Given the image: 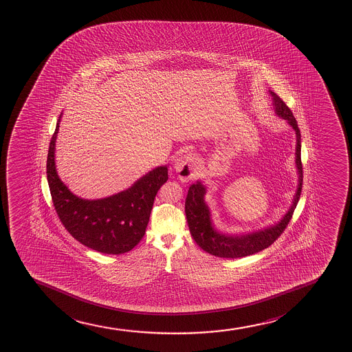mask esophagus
I'll list each match as a JSON object with an SVG mask.
<instances>
[{
  "label": "esophagus",
  "mask_w": 352,
  "mask_h": 352,
  "mask_svg": "<svg viewBox=\"0 0 352 352\" xmlns=\"http://www.w3.org/2000/svg\"><path fill=\"white\" fill-rule=\"evenodd\" d=\"M197 157L192 153L182 154L174 164V170L182 182H190L194 177Z\"/></svg>",
  "instance_id": "1"
}]
</instances>
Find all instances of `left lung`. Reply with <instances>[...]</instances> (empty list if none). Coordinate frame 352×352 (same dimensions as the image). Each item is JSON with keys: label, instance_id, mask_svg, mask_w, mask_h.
Returning a JSON list of instances; mask_svg holds the SVG:
<instances>
[{"label": "left lung", "instance_id": "obj_1", "mask_svg": "<svg viewBox=\"0 0 352 352\" xmlns=\"http://www.w3.org/2000/svg\"><path fill=\"white\" fill-rule=\"evenodd\" d=\"M269 94L273 99V107L275 113L282 119H285L292 130L296 133V152H295V162H296L298 184L296 193L292 199V204L288 212L283 215L280 221L274 225H269L262 230H253L248 233L230 234L222 233L217 230L212 220L210 207L206 204L205 195L207 193L206 186L201 182H197L190 185L187 198L185 201V213L190 232L200 248L214 256L225 257V258H237V257L248 256L258 253L263 249L268 248L276 241L277 237L283 233L287 228L292 213L296 208L297 202L300 200L302 182H303V170L300 162V132L297 126V122L292 111L285 105V102L275 94Z\"/></svg>", "mask_w": 352, "mask_h": 352}]
</instances>
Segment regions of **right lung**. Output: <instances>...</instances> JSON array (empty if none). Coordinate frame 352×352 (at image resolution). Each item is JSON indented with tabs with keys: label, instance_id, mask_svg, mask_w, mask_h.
<instances>
[{
	"label": "right lung",
	"instance_id": "obj_1",
	"mask_svg": "<svg viewBox=\"0 0 352 352\" xmlns=\"http://www.w3.org/2000/svg\"><path fill=\"white\" fill-rule=\"evenodd\" d=\"M60 113L47 151V178L52 202L65 230L77 241L99 253L130 252L145 235L154 198L168 179L167 166L155 167L130 188L103 199L79 198L60 180L56 170V138Z\"/></svg>",
	"mask_w": 352,
	"mask_h": 352
}]
</instances>
